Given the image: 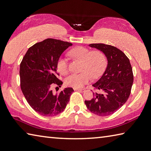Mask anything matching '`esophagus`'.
Here are the masks:
<instances>
[{
    "instance_id": "1",
    "label": "esophagus",
    "mask_w": 151,
    "mask_h": 151,
    "mask_svg": "<svg viewBox=\"0 0 151 151\" xmlns=\"http://www.w3.org/2000/svg\"><path fill=\"white\" fill-rule=\"evenodd\" d=\"M73 90H74V91H82V92H83L85 91V89H79V88H73Z\"/></svg>"
}]
</instances>
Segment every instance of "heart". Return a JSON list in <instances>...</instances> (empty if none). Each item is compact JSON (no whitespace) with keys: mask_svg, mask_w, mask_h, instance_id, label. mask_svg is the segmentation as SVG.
Wrapping results in <instances>:
<instances>
[{"mask_svg":"<svg viewBox=\"0 0 151 151\" xmlns=\"http://www.w3.org/2000/svg\"><path fill=\"white\" fill-rule=\"evenodd\" d=\"M72 57L83 62L81 71L79 73H72L65 79V84L68 87L79 88L87 83L92 78L100 77L106 68L107 60L104 54L100 50L92 51L87 48L78 47L70 52ZM56 68L60 73L66 75L68 72L67 59L60 57L56 63Z\"/></svg>","mask_w":151,"mask_h":151,"instance_id":"1","label":"heart"}]
</instances>
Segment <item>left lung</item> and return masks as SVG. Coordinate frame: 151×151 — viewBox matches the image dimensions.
Wrapping results in <instances>:
<instances>
[{
  "label": "left lung",
  "instance_id": "1",
  "mask_svg": "<svg viewBox=\"0 0 151 151\" xmlns=\"http://www.w3.org/2000/svg\"><path fill=\"white\" fill-rule=\"evenodd\" d=\"M102 51L107 58L106 70L99 80L93 85L102 93H93L94 98L85 101L89 111L106 116L116 112L128 99L133 82L132 68L129 58L120 49L109 45L90 44Z\"/></svg>",
  "mask_w": 151,
  "mask_h": 151
}]
</instances>
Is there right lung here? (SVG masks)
I'll return each instance as SVG.
<instances>
[{
  "label": "right lung",
  "mask_w": 151,
  "mask_h": 151,
  "mask_svg": "<svg viewBox=\"0 0 151 151\" xmlns=\"http://www.w3.org/2000/svg\"><path fill=\"white\" fill-rule=\"evenodd\" d=\"M72 45L68 42L47 39L31 47L23 58L19 68L21 89L31 107L39 114L58 115L69 102L72 88H65L58 94H54L52 88L56 85L58 90L61 87L56 63Z\"/></svg>",
  "instance_id": "right-lung-1"
}]
</instances>
